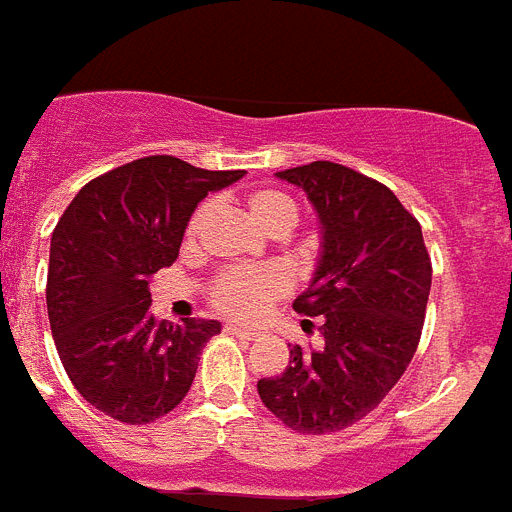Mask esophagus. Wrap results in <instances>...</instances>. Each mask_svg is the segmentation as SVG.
I'll list each match as a JSON object with an SVG mask.
<instances>
[{"label": "esophagus", "instance_id": "obj_1", "mask_svg": "<svg viewBox=\"0 0 512 512\" xmlns=\"http://www.w3.org/2000/svg\"><path fill=\"white\" fill-rule=\"evenodd\" d=\"M227 335H235V337H243V340H253V337H259V332L253 327H243V324H227L225 327Z\"/></svg>", "mask_w": 512, "mask_h": 512}]
</instances>
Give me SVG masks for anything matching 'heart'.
I'll return each mask as SVG.
<instances>
[{"label": "heart", "instance_id": "obj_1", "mask_svg": "<svg viewBox=\"0 0 512 512\" xmlns=\"http://www.w3.org/2000/svg\"><path fill=\"white\" fill-rule=\"evenodd\" d=\"M248 214L261 230L282 232L285 235L298 219L295 201L280 190H253L246 201ZM206 217V206H198L188 222L185 235L193 238L201 227V219ZM287 290L285 274L274 266H253V269H230V272L219 274L217 282L211 285V301L219 311L240 319H253L261 311L272 306L277 298Z\"/></svg>", "mask_w": 512, "mask_h": 512}]
</instances>
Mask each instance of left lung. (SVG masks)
Here are the masks:
<instances>
[{"instance_id": "obj_1", "label": "left lung", "mask_w": 512, "mask_h": 512, "mask_svg": "<svg viewBox=\"0 0 512 512\" xmlns=\"http://www.w3.org/2000/svg\"><path fill=\"white\" fill-rule=\"evenodd\" d=\"M306 190L322 232L314 277L293 308L322 319V345H290L259 395L295 432H340L374 411L418 348L432 261L421 225L387 185L335 162L277 172Z\"/></svg>"}]
</instances>
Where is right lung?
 <instances>
[{"instance_id":"right-lung-1","label":"right lung","mask_w":512,"mask_h":512,"mask_svg":"<svg viewBox=\"0 0 512 512\" xmlns=\"http://www.w3.org/2000/svg\"><path fill=\"white\" fill-rule=\"evenodd\" d=\"M243 175L146 156L83 185L59 217L49 324L67 377L101 413L149 424L188 395L198 356L222 324L156 322L149 277L177 259L196 206Z\"/></svg>"}]
</instances>
